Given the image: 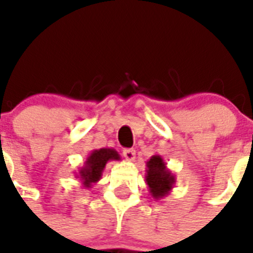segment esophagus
I'll list each match as a JSON object with an SVG mask.
<instances>
[{
  "label": "esophagus",
  "instance_id": "esophagus-1",
  "mask_svg": "<svg viewBox=\"0 0 253 253\" xmlns=\"http://www.w3.org/2000/svg\"><path fill=\"white\" fill-rule=\"evenodd\" d=\"M123 156H125V159L128 160V162H132L135 159V150H132V148H126V150H123Z\"/></svg>",
  "mask_w": 253,
  "mask_h": 253
}]
</instances>
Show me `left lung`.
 <instances>
[{
  "instance_id": "left-lung-1",
  "label": "left lung",
  "mask_w": 253,
  "mask_h": 253,
  "mask_svg": "<svg viewBox=\"0 0 253 253\" xmlns=\"http://www.w3.org/2000/svg\"><path fill=\"white\" fill-rule=\"evenodd\" d=\"M146 184L154 200L167 197L176 184V176L167 168V163L160 155H154L146 163Z\"/></svg>"
}]
</instances>
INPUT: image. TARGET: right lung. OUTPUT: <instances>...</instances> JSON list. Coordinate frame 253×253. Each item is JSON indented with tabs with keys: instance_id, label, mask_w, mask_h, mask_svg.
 Wrapping results in <instances>:
<instances>
[{
	"instance_id": "obj_1",
	"label": "right lung",
	"mask_w": 253,
	"mask_h": 253,
	"mask_svg": "<svg viewBox=\"0 0 253 253\" xmlns=\"http://www.w3.org/2000/svg\"><path fill=\"white\" fill-rule=\"evenodd\" d=\"M111 160H121V156L114 148H99L93 150L85 160L84 166L81 167L76 178H80L81 184L85 189L93 186L102 177V172L106 164Z\"/></svg>"
}]
</instances>
